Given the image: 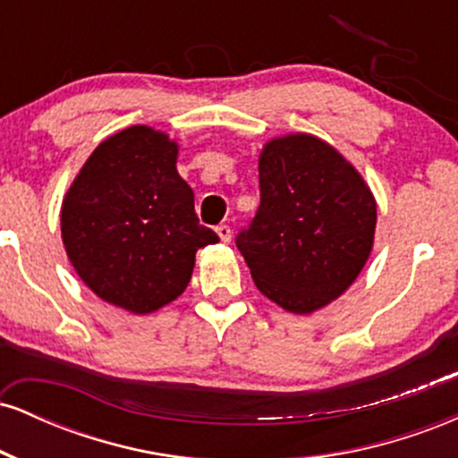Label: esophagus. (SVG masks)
I'll return each mask as SVG.
<instances>
[{"mask_svg":"<svg viewBox=\"0 0 458 458\" xmlns=\"http://www.w3.org/2000/svg\"><path fill=\"white\" fill-rule=\"evenodd\" d=\"M215 233L219 234V239H222L224 243H230V239H233V230H230V225H225V224L217 225V228H215Z\"/></svg>","mask_w":458,"mask_h":458,"instance_id":"34e87169","label":"esophagus"}]
</instances>
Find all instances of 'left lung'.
Wrapping results in <instances>:
<instances>
[{"label": "left lung", "instance_id": "1", "mask_svg": "<svg viewBox=\"0 0 458 458\" xmlns=\"http://www.w3.org/2000/svg\"><path fill=\"white\" fill-rule=\"evenodd\" d=\"M260 207L236 236L259 291L293 314L338 299L364 269L377 202L360 172L308 133L271 140L260 152Z\"/></svg>", "mask_w": 458, "mask_h": 458}]
</instances>
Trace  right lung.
<instances>
[{
	"instance_id": "add662e5",
	"label": "right lung",
	"mask_w": 458,
	"mask_h": 458,
	"mask_svg": "<svg viewBox=\"0 0 458 458\" xmlns=\"http://www.w3.org/2000/svg\"><path fill=\"white\" fill-rule=\"evenodd\" d=\"M176 157V141L135 124L97 146L62 202V241L77 276L133 314L174 301L196 251L219 241L199 225Z\"/></svg>"
}]
</instances>
